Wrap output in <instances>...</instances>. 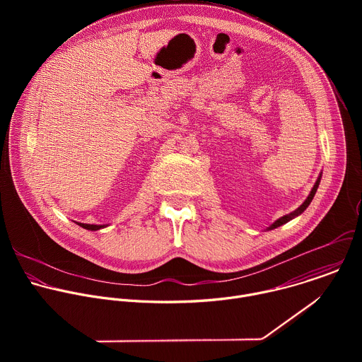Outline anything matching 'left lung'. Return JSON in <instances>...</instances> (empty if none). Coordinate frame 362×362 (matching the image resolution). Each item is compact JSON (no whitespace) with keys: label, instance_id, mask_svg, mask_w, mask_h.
<instances>
[{"label":"left lung","instance_id":"8db88e82","mask_svg":"<svg viewBox=\"0 0 362 362\" xmlns=\"http://www.w3.org/2000/svg\"><path fill=\"white\" fill-rule=\"evenodd\" d=\"M320 182H321V175H320V177L317 179V182H315V185H314V187H313V190H311V193H309V196L305 199V202L299 206V208L296 209V211H293L292 214H289V215H285V216H282V218H279L276 222H274L268 229L271 230V229H275V228H278V226H281V225H284V223H286V222H289L291 219H293V218H296V216H299L308 206H309V203L313 202V199H314V196H315V193H317V189H318V186H320Z\"/></svg>","mask_w":362,"mask_h":362}]
</instances>
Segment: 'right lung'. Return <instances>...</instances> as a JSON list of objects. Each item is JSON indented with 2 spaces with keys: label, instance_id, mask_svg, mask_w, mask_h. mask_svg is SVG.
<instances>
[{
  "label": "right lung",
  "instance_id": "obj_1",
  "mask_svg": "<svg viewBox=\"0 0 362 362\" xmlns=\"http://www.w3.org/2000/svg\"><path fill=\"white\" fill-rule=\"evenodd\" d=\"M76 223L80 225L84 229H88V230H98L101 228H106V225H88V223H78V222H76Z\"/></svg>",
  "mask_w": 362,
  "mask_h": 362
}]
</instances>
